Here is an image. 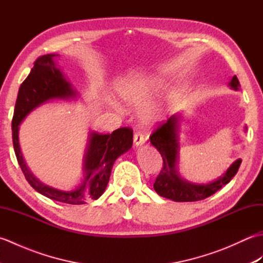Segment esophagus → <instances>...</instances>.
Returning a JSON list of instances; mask_svg holds the SVG:
<instances>
[{"instance_id":"1","label":"esophagus","mask_w":263,"mask_h":263,"mask_svg":"<svg viewBox=\"0 0 263 263\" xmlns=\"http://www.w3.org/2000/svg\"><path fill=\"white\" fill-rule=\"evenodd\" d=\"M133 141H135L136 146H141V144L144 142V138L143 135L140 131H137L133 136Z\"/></svg>"}]
</instances>
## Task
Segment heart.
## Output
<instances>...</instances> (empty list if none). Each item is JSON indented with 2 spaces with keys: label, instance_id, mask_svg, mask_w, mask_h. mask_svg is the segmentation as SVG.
Wrapping results in <instances>:
<instances>
[{
  "label": "heart",
  "instance_id": "obj_1",
  "mask_svg": "<svg viewBox=\"0 0 263 263\" xmlns=\"http://www.w3.org/2000/svg\"><path fill=\"white\" fill-rule=\"evenodd\" d=\"M157 88L155 79L147 77H130L120 81L116 86L119 96L130 105H141L152 96ZM152 120V115L143 117L144 122Z\"/></svg>",
  "mask_w": 263,
  "mask_h": 263
}]
</instances>
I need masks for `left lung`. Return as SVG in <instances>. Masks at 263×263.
<instances>
[{"instance_id": "8db88e82", "label": "left lung", "mask_w": 263, "mask_h": 263, "mask_svg": "<svg viewBox=\"0 0 263 263\" xmlns=\"http://www.w3.org/2000/svg\"><path fill=\"white\" fill-rule=\"evenodd\" d=\"M231 87L234 89L239 87V81L236 76L233 77ZM177 121V116H172L166 122L159 123L158 126L150 135V142L158 149L163 157V168L156 177L154 189L161 197L177 201V202H191V201L203 200L231 182L232 178L236 175L242 159H237L227 170L224 176L212 183L191 184L183 181L176 172L178 150Z\"/></svg>"}]
</instances>
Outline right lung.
I'll list each match as a JSON object with an SVG mask.
<instances>
[{
  "label": "right lung",
  "mask_w": 263,
  "mask_h": 263,
  "mask_svg": "<svg viewBox=\"0 0 263 263\" xmlns=\"http://www.w3.org/2000/svg\"><path fill=\"white\" fill-rule=\"evenodd\" d=\"M55 54L39 57L33 62L29 76L21 83L14 106L12 119V141L20 168L28 183L45 197L69 204H83L88 200H96L105 191L109 181L110 171L114 161L122 154L132 147L133 131L130 127H120L110 135L90 133L88 149L85 157L86 177L82 185L73 191L60 190L44 185L33 176L25 163L20 152L18 125L21 121L43 103L55 98H71L76 91L54 62Z\"/></svg>",
  "instance_id": "add662e5"
}]
</instances>
